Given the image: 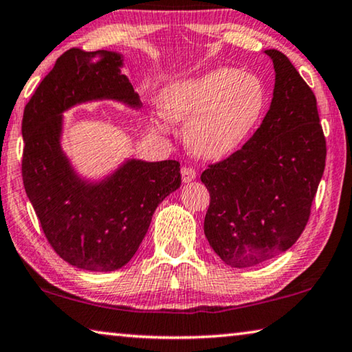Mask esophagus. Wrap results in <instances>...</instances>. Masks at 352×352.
<instances>
[{
    "label": "esophagus",
    "instance_id": "obj_1",
    "mask_svg": "<svg viewBox=\"0 0 352 352\" xmlns=\"http://www.w3.org/2000/svg\"><path fill=\"white\" fill-rule=\"evenodd\" d=\"M196 177H197L196 169H192V167H186V166L182 167V180H183V183L192 182Z\"/></svg>",
    "mask_w": 352,
    "mask_h": 352
}]
</instances>
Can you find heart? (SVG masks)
Returning <instances> with one entry per match:
<instances>
[{
    "instance_id": "heart-1",
    "label": "heart",
    "mask_w": 352,
    "mask_h": 352,
    "mask_svg": "<svg viewBox=\"0 0 352 352\" xmlns=\"http://www.w3.org/2000/svg\"><path fill=\"white\" fill-rule=\"evenodd\" d=\"M160 103L167 119L188 120L185 141L192 153L221 160L246 141L263 113L266 92L258 76L217 67L172 82L161 94Z\"/></svg>"
}]
</instances>
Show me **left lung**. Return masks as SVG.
Wrapping results in <instances>:
<instances>
[{
  "instance_id": "1",
  "label": "left lung",
  "mask_w": 352,
  "mask_h": 352,
  "mask_svg": "<svg viewBox=\"0 0 352 352\" xmlns=\"http://www.w3.org/2000/svg\"><path fill=\"white\" fill-rule=\"evenodd\" d=\"M270 111L254 136L228 158L208 166L204 232L226 265L246 267L285 252L310 217L326 166V139L311 89L277 50Z\"/></svg>"
}]
</instances>
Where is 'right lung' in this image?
<instances>
[{
    "label": "right lung",
    "mask_w": 352,
    "mask_h": 352,
    "mask_svg": "<svg viewBox=\"0 0 352 352\" xmlns=\"http://www.w3.org/2000/svg\"><path fill=\"white\" fill-rule=\"evenodd\" d=\"M114 52L70 48L25 106L21 175L37 219L60 258L94 272L120 270L136 254L156 206L182 185L180 163L126 160L100 182L81 178L60 147L63 113L94 100L142 106Z\"/></svg>",
    "instance_id": "obj_1"
}]
</instances>
